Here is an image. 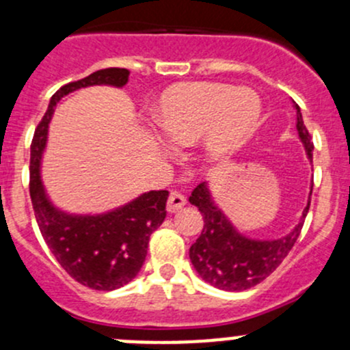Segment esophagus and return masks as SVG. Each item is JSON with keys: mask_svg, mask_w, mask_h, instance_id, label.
I'll return each mask as SVG.
<instances>
[{"mask_svg": "<svg viewBox=\"0 0 350 350\" xmlns=\"http://www.w3.org/2000/svg\"><path fill=\"white\" fill-rule=\"evenodd\" d=\"M185 204H186L185 196L179 195V193H171V196H169L167 200V211L169 213H176V211L181 210Z\"/></svg>", "mask_w": 350, "mask_h": 350, "instance_id": "34e87169", "label": "esophagus"}]
</instances>
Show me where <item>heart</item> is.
Listing matches in <instances>:
<instances>
[{"label": "heart", "instance_id": "obj_1", "mask_svg": "<svg viewBox=\"0 0 350 350\" xmlns=\"http://www.w3.org/2000/svg\"><path fill=\"white\" fill-rule=\"evenodd\" d=\"M262 103L250 88L224 83H181L167 88L154 109V123L167 142H200L208 161L241 147L259 122Z\"/></svg>", "mask_w": 350, "mask_h": 350}]
</instances>
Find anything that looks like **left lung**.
Returning a JSON list of instances; mask_svg holds the SVG:
<instances>
[{"label":"left lung","instance_id":"8db88e82","mask_svg":"<svg viewBox=\"0 0 350 350\" xmlns=\"http://www.w3.org/2000/svg\"><path fill=\"white\" fill-rule=\"evenodd\" d=\"M295 109L298 135L305 146L306 155L312 161V137L303 123L301 111L296 103ZM310 196H312V189H310ZM189 203L198 206L204 220L201 235L189 249V259L196 273L206 283L225 291H243V289L254 288L260 281L266 280L269 274H273L301 234L306 213L310 210L308 198V204L303 210L298 225L288 235L276 241H254L242 235L230 224L224 211L215 204L210 189L204 183L193 189Z\"/></svg>","mask_w":350,"mask_h":350}]
</instances>
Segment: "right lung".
<instances>
[{"label":"right lung","instance_id":"add662e5","mask_svg":"<svg viewBox=\"0 0 350 350\" xmlns=\"http://www.w3.org/2000/svg\"><path fill=\"white\" fill-rule=\"evenodd\" d=\"M129 74L126 69L108 67L62 86L51 98L30 147V198L42 237L70 278L98 291L122 288L139 274L150 235L165 218L169 193L165 189L144 193L108 213L70 215L55 208L47 198L40 179V162L47 144L49 122L61 98L96 84L122 88L129 81Z\"/></svg>","mask_w":350,"mask_h":350}]
</instances>
